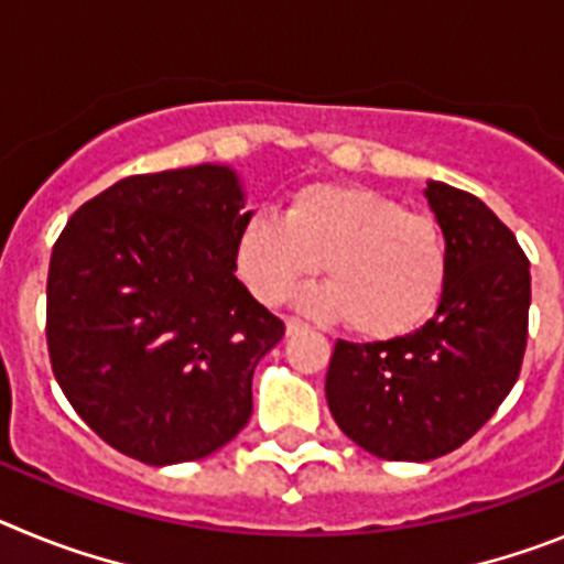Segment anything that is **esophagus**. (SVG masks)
Segmentation results:
<instances>
[{
	"instance_id": "esophagus-1",
	"label": "esophagus",
	"mask_w": 564,
	"mask_h": 564,
	"mask_svg": "<svg viewBox=\"0 0 564 564\" xmlns=\"http://www.w3.org/2000/svg\"><path fill=\"white\" fill-rule=\"evenodd\" d=\"M285 330H288V336H293V333L305 330V322H302V318H296V316H288L285 318Z\"/></svg>"
}]
</instances>
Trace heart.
<instances>
[{"label": "heart", "instance_id": "heart-1", "mask_svg": "<svg viewBox=\"0 0 564 564\" xmlns=\"http://www.w3.org/2000/svg\"><path fill=\"white\" fill-rule=\"evenodd\" d=\"M237 271L262 305H282L325 268L330 282L302 296L325 318H350L367 338L412 333L435 313L449 276V246L432 214L387 194L311 183L291 194L282 220L253 214L234 246Z\"/></svg>", "mask_w": 564, "mask_h": 564}]
</instances>
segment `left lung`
I'll list each match as a JSON object with an SVG mask.
<instances>
[{
	"label": "left lung",
	"mask_w": 564,
	"mask_h": 564,
	"mask_svg": "<svg viewBox=\"0 0 564 564\" xmlns=\"http://www.w3.org/2000/svg\"><path fill=\"white\" fill-rule=\"evenodd\" d=\"M449 246L435 316L390 341H336L327 406L338 430L383 460H435L480 430L520 378L531 273L511 228L475 194L430 181Z\"/></svg>",
	"instance_id": "8db88e82"
}]
</instances>
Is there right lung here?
Instances as JSON below:
<instances>
[{
	"label": "right lung",
	"mask_w": 564,
	"mask_h": 564,
	"mask_svg": "<svg viewBox=\"0 0 564 564\" xmlns=\"http://www.w3.org/2000/svg\"><path fill=\"white\" fill-rule=\"evenodd\" d=\"M253 212L220 163L134 174L53 246L47 350L89 430L149 466L200 460L251 417V378L285 325L234 276Z\"/></svg>",
	"instance_id": "right-lung-1"
}]
</instances>
